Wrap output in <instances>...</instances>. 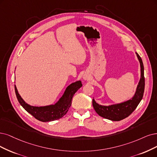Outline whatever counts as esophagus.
<instances>
[{"mask_svg": "<svg viewBox=\"0 0 157 157\" xmlns=\"http://www.w3.org/2000/svg\"><path fill=\"white\" fill-rule=\"evenodd\" d=\"M89 78V75L87 74H84L83 75V79L84 80H87Z\"/></svg>", "mask_w": 157, "mask_h": 157, "instance_id": "34e87169", "label": "esophagus"}]
</instances>
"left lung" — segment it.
Segmentation results:
<instances>
[{
    "instance_id": "left-lung-1",
    "label": "left lung",
    "mask_w": 157,
    "mask_h": 157,
    "mask_svg": "<svg viewBox=\"0 0 157 157\" xmlns=\"http://www.w3.org/2000/svg\"><path fill=\"white\" fill-rule=\"evenodd\" d=\"M136 54L140 65V79L137 85L134 96L131 99L125 101L109 105H100L96 103L93 98L92 105L96 113L100 117L112 121L121 120L128 117L135 111L142 100L145 87L144 68L141 57L137 53H136Z\"/></svg>"
}]
</instances>
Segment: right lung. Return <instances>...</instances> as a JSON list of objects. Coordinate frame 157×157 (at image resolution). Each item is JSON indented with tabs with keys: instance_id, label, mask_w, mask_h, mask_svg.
I'll list each match as a JSON object with an SVG mask.
<instances>
[{
	"instance_id": "add662e5",
	"label": "right lung",
	"mask_w": 157,
	"mask_h": 157,
	"mask_svg": "<svg viewBox=\"0 0 157 157\" xmlns=\"http://www.w3.org/2000/svg\"><path fill=\"white\" fill-rule=\"evenodd\" d=\"M82 86V82L80 80L76 81L67 86L62 96L55 104L41 107L32 106L26 103L19 94L15 85V90L17 100L28 113L37 120L43 122H47L60 119L67 114L72 104V100L74 94Z\"/></svg>"
}]
</instances>
